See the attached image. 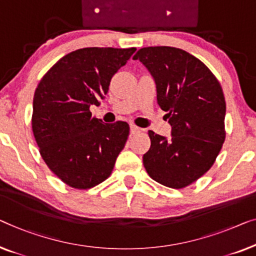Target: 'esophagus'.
<instances>
[{"mask_svg": "<svg viewBox=\"0 0 256 256\" xmlns=\"http://www.w3.org/2000/svg\"><path fill=\"white\" fill-rule=\"evenodd\" d=\"M140 130L142 128L136 126V125H131V126H130V133H131V134H136V133L140 132Z\"/></svg>", "mask_w": 256, "mask_h": 256, "instance_id": "1", "label": "esophagus"}]
</instances>
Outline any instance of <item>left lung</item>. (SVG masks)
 I'll use <instances>...</instances> for the list:
<instances>
[{"label": "left lung", "mask_w": 256, "mask_h": 256, "mask_svg": "<svg viewBox=\"0 0 256 256\" xmlns=\"http://www.w3.org/2000/svg\"><path fill=\"white\" fill-rule=\"evenodd\" d=\"M133 59L152 75L158 104L172 126L169 139L148 131L144 167L154 181L184 188L211 168L225 142L222 89L210 70L183 50L144 48Z\"/></svg>", "instance_id": "left-lung-1"}]
</instances>
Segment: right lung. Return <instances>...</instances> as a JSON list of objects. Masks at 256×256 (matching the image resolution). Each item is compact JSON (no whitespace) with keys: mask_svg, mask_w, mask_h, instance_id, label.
Instances as JSON below:
<instances>
[{"mask_svg":"<svg viewBox=\"0 0 256 256\" xmlns=\"http://www.w3.org/2000/svg\"><path fill=\"white\" fill-rule=\"evenodd\" d=\"M136 48H87L68 53L44 75L34 97L32 131L48 167L76 189L109 178L130 126L104 124L89 108L100 106L111 78Z\"/></svg>","mask_w":256,"mask_h":256,"instance_id":"1","label":"right lung"}]
</instances>
